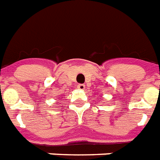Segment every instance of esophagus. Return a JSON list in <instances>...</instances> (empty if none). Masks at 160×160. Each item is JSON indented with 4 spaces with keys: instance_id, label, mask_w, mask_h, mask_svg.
<instances>
[{
    "instance_id": "esophagus-1",
    "label": "esophagus",
    "mask_w": 160,
    "mask_h": 160,
    "mask_svg": "<svg viewBox=\"0 0 160 160\" xmlns=\"http://www.w3.org/2000/svg\"><path fill=\"white\" fill-rule=\"evenodd\" d=\"M77 88L79 89H80V90H84V89H85V85L83 84H79L77 85Z\"/></svg>"
}]
</instances>
